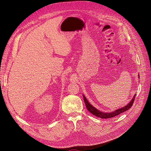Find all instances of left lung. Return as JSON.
<instances>
[{"label": "left lung", "instance_id": "obj_1", "mask_svg": "<svg viewBox=\"0 0 151 151\" xmlns=\"http://www.w3.org/2000/svg\"><path fill=\"white\" fill-rule=\"evenodd\" d=\"M83 98H84V103H85V104H86V108L88 109V110L89 112H91V113L93 114V115L96 116L98 117H99L101 118H105V119H106V118H109L116 116L118 115H120V113L125 112L127 110H128L129 109H130L132 107V105H133L134 99H135V94L134 95V98H132V101L127 105H126L125 106L123 107L122 108H120V109H116V110H115V111H113V112H111V113H103V112H101V111H99V110H98L96 108H95L90 103H89V102L88 101V100L86 99V97L84 96V95H83Z\"/></svg>", "mask_w": 151, "mask_h": 151}]
</instances>
